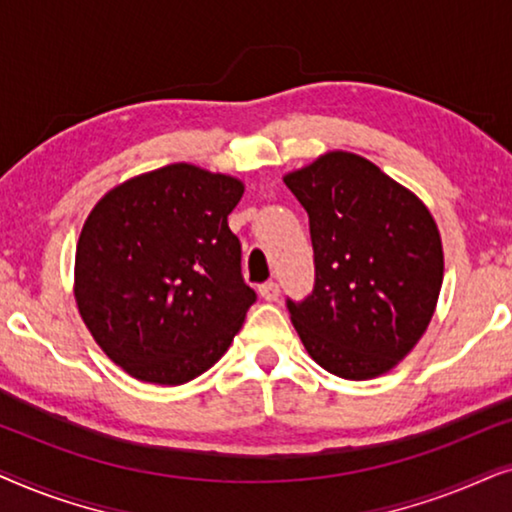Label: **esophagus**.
<instances>
[{
    "label": "esophagus",
    "instance_id": "1",
    "mask_svg": "<svg viewBox=\"0 0 512 512\" xmlns=\"http://www.w3.org/2000/svg\"><path fill=\"white\" fill-rule=\"evenodd\" d=\"M258 293H261L263 300H268V303H272V300L279 298V286L275 282H265L258 286Z\"/></svg>",
    "mask_w": 512,
    "mask_h": 512
}]
</instances>
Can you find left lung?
I'll return each instance as SVG.
<instances>
[{"label": "left lung", "mask_w": 512, "mask_h": 512, "mask_svg": "<svg viewBox=\"0 0 512 512\" xmlns=\"http://www.w3.org/2000/svg\"><path fill=\"white\" fill-rule=\"evenodd\" d=\"M284 184L310 216L317 282L303 303H286L307 354L345 380L389 373L436 312L445 268L436 219L349 151L324 153Z\"/></svg>", "instance_id": "1"}]
</instances>
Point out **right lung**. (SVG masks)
<instances>
[{
  "mask_svg": "<svg viewBox=\"0 0 512 512\" xmlns=\"http://www.w3.org/2000/svg\"><path fill=\"white\" fill-rule=\"evenodd\" d=\"M237 177L172 163L104 193L83 223L74 298L83 324L139 382L179 387L228 352L256 300L228 228Z\"/></svg>",
  "mask_w": 512,
  "mask_h": 512,
  "instance_id": "obj_1",
  "label": "right lung"
}]
</instances>
